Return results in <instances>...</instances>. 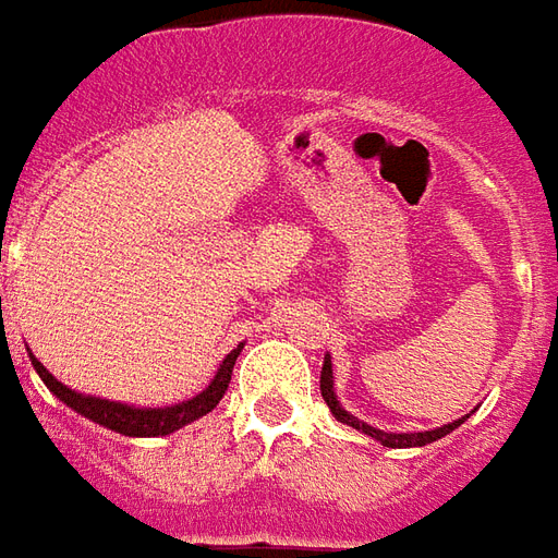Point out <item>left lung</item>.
I'll return each mask as SVG.
<instances>
[{"label":"left lung","instance_id":"1","mask_svg":"<svg viewBox=\"0 0 558 558\" xmlns=\"http://www.w3.org/2000/svg\"><path fill=\"white\" fill-rule=\"evenodd\" d=\"M322 397L339 424L354 426L357 433H366V436L375 438V441H381L385 448H424V445H433V441H438V438H445L448 433H453V429H457L460 424H465V417H469V414H465V417H457L453 424L436 426V429H424V433H385V429H378V426H369L366 421H357L354 414L342 409V402H339V397H336L333 361H330V354H324V363H322Z\"/></svg>","mask_w":558,"mask_h":558}]
</instances>
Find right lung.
Instances as JSON below:
<instances>
[{
	"mask_svg": "<svg viewBox=\"0 0 558 558\" xmlns=\"http://www.w3.org/2000/svg\"><path fill=\"white\" fill-rule=\"evenodd\" d=\"M240 351H243V345H236V349L219 363V373L213 375V381H209L197 397L173 402V405H165V409H141V405L113 402V399L93 397V393H77V390H71L69 385H62L57 375L47 373V366L35 357L33 351H29V361H33L38 378L50 387V393H53L59 402H65L71 412H77L81 417H86V421H93V424L98 426H108V429L120 433V436L153 438L171 436L177 429H183V426H189L192 421H197V417H204V414L213 412V409L219 405V399L225 397L228 385H231V373H234V363L236 357H240Z\"/></svg>",
	"mask_w": 558,
	"mask_h": 558,
	"instance_id": "1",
	"label": "right lung"
}]
</instances>
